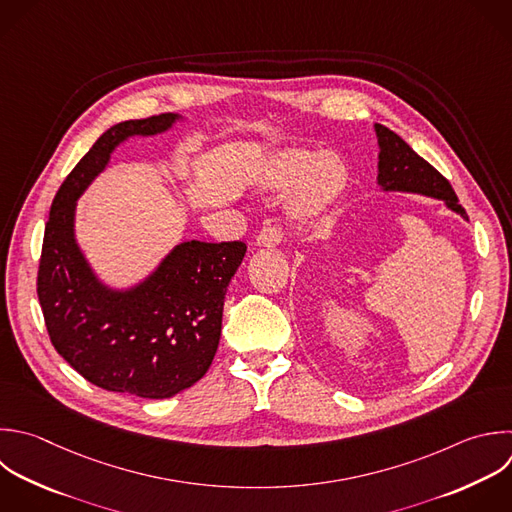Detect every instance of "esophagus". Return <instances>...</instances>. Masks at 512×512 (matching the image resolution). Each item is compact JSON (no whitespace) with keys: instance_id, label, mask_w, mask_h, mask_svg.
Instances as JSON below:
<instances>
[{"instance_id":"34e87169","label":"esophagus","mask_w":512,"mask_h":512,"mask_svg":"<svg viewBox=\"0 0 512 512\" xmlns=\"http://www.w3.org/2000/svg\"><path fill=\"white\" fill-rule=\"evenodd\" d=\"M282 238H284L282 228L276 226V224H272V226L262 228V232H260L258 238H256V244H258V246H266V248H274V246H278V244L282 242Z\"/></svg>"}]
</instances>
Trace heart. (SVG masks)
Returning <instances> with one entry per match:
<instances>
[{
    "instance_id": "1",
    "label": "heart",
    "mask_w": 512,
    "mask_h": 512,
    "mask_svg": "<svg viewBox=\"0 0 512 512\" xmlns=\"http://www.w3.org/2000/svg\"><path fill=\"white\" fill-rule=\"evenodd\" d=\"M348 168L340 156L324 152L312 156L304 150L284 152L266 176V186L286 190L292 214L314 218L324 214L344 192Z\"/></svg>"
}]
</instances>
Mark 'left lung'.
I'll list each match as a JSON object with an SVG mask.
<instances>
[{"instance_id":"8db88e82","label":"left lung","mask_w":512,"mask_h":512,"mask_svg":"<svg viewBox=\"0 0 512 512\" xmlns=\"http://www.w3.org/2000/svg\"><path fill=\"white\" fill-rule=\"evenodd\" d=\"M376 136L380 144L378 182L384 190L418 192L440 198L446 202L448 208L466 218V212L458 204L450 182L434 166L420 158L398 134H394L386 126L376 124Z\"/></svg>"}]
</instances>
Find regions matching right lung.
Returning <instances> with one entry per match:
<instances>
[{
  "label": "right lung",
  "instance_id": "obj_1",
  "mask_svg": "<svg viewBox=\"0 0 512 512\" xmlns=\"http://www.w3.org/2000/svg\"><path fill=\"white\" fill-rule=\"evenodd\" d=\"M174 120H128L100 136L54 198L38 268V298L58 354L92 384L140 398H170L208 372L226 288L248 250L240 240L184 242L130 292L102 288L80 254L76 198L122 140L164 132Z\"/></svg>",
  "mask_w": 512,
  "mask_h": 512
}]
</instances>
